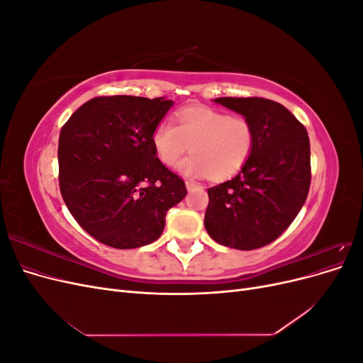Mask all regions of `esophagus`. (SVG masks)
I'll list each match as a JSON object with an SVG mask.
<instances>
[{
    "instance_id": "obj_1",
    "label": "esophagus",
    "mask_w": 363,
    "mask_h": 363,
    "mask_svg": "<svg viewBox=\"0 0 363 363\" xmlns=\"http://www.w3.org/2000/svg\"><path fill=\"white\" fill-rule=\"evenodd\" d=\"M186 188H188V191H195V189H201V186L199 183H195L192 180H186Z\"/></svg>"
}]
</instances>
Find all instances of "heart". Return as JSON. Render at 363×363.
<instances>
[{
	"label": "heart",
	"mask_w": 363,
	"mask_h": 363,
	"mask_svg": "<svg viewBox=\"0 0 363 363\" xmlns=\"http://www.w3.org/2000/svg\"><path fill=\"white\" fill-rule=\"evenodd\" d=\"M171 119H162L151 133V145L164 167H174L189 150L179 171L188 177L228 179L245 167L256 142V130L245 115L189 106Z\"/></svg>",
	"instance_id": "heart-1"
}]
</instances>
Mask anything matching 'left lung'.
Here are the masks:
<instances>
[{
    "label": "left lung",
    "mask_w": 363,
    "mask_h": 363,
    "mask_svg": "<svg viewBox=\"0 0 363 363\" xmlns=\"http://www.w3.org/2000/svg\"><path fill=\"white\" fill-rule=\"evenodd\" d=\"M245 115L256 142L235 179L207 189V233L218 244L256 250L274 242L301 211L311 188V142L286 107L267 98L215 100Z\"/></svg>",
    "instance_id": "left-lung-1"
}]
</instances>
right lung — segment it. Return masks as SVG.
<instances>
[{
	"mask_svg": "<svg viewBox=\"0 0 363 363\" xmlns=\"http://www.w3.org/2000/svg\"><path fill=\"white\" fill-rule=\"evenodd\" d=\"M172 106L164 98L111 95L84 103L59 136L63 201L84 232L127 250L160 238L164 215L188 191L156 157L151 133Z\"/></svg>",
	"mask_w": 363,
	"mask_h": 363,
	"instance_id": "add662e5",
	"label": "right lung"
}]
</instances>
